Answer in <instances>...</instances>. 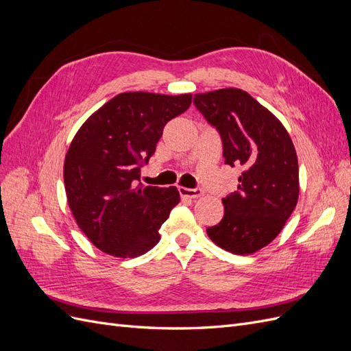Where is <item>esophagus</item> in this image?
I'll return each instance as SVG.
<instances>
[{
	"mask_svg": "<svg viewBox=\"0 0 351 351\" xmlns=\"http://www.w3.org/2000/svg\"><path fill=\"white\" fill-rule=\"evenodd\" d=\"M178 192L183 197H189V199H197L199 196L204 195V192H202L200 189H187L183 186L178 187Z\"/></svg>",
	"mask_w": 351,
	"mask_h": 351,
	"instance_id": "34e87169",
	"label": "esophagus"
}]
</instances>
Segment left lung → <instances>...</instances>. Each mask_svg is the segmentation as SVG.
I'll list each match as a JSON object with an SVG mask.
<instances>
[{
  "label": "left lung",
  "instance_id": "obj_1",
  "mask_svg": "<svg viewBox=\"0 0 351 351\" xmlns=\"http://www.w3.org/2000/svg\"><path fill=\"white\" fill-rule=\"evenodd\" d=\"M196 108L219 132L226 164L241 165L237 192L222 199L224 217L206 228L234 254L261 250L280 234L299 200V162L289 132L269 110L237 88L196 93Z\"/></svg>",
  "mask_w": 351,
  "mask_h": 351
}]
</instances>
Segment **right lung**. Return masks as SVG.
<instances>
[{
    "instance_id": "obj_1",
    "label": "right lung",
    "mask_w": 351,
    "mask_h": 351,
    "mask_svg": "<svg viewBox=\"0 0 351 351\" xmlns=\"http://www.w3.org/2000/svg\"><path fill=\"white\" fill-rule=\"evenodd\" d=\"M192 93L124 92L95 111L73 137L64 161L71 214L93 246L137 258L159 241L180 202L177 187L136 184L165 124L183 114Z\"/></svg>"
}]
</instances>
